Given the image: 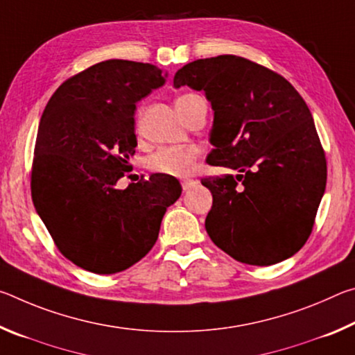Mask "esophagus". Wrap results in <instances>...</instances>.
Wrapping results in <instances>:
<instances>
[{
	"instance_id": "obj_1",
	"label": "esophagus",
	"mask_w": 355,
	"mask_h": 355,
	"mask_svg": "<svg viewBox=\"0 0 355 355\" xmlns=\"http://www.w3.org/2000/svg\"><path fill=\"white\" fill-rule=\"evenodd\" d=\"M194 184H196V182H194V180H191V178L182 180V188H183V191H189Z\"/></svg>"
}]
</instances>
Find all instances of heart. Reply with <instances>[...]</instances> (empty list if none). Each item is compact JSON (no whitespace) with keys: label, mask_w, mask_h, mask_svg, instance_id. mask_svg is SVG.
Masks as SVG:
<instances>
[{"label":"heart","mask_w":355,"mask_h":355,"mask_svg":"<svg viewBox=\"0 0 355 355\" xmlns=\"http://www.w3.org/2000/svg\"><path fill=\"white\" fill-rule=\"evenodd\" d=\"M194 94H184L175 101L177 111L183 107L188 101L196 98ZM199 156V148L196 146H173L156 150L153 155L148 156L147 166L155 172L167 173V175L182 177L191 171L192 164Z\"/></svg>","instance_id":"obj_1"}]
</instances>
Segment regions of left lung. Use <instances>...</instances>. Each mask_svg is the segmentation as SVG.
Instances as JSON below:
<instances>
[{
    "instance_id": "1",
    "label": "left lung",
    "mask_w": 355,
    "mask_h": 355,
    "mask_svg": "<svg viewBox=\"0 0 355 355\" xmlns=\"http://www.w3.org/2000/svg\"><path fill=\"white\" fill-rule=\"evenodd\" d=\"M173 86L205 92L214 111L207 163L238 172L202 180L213 194L211 241L255 266L293 257L310 236L327 180L304 98L284 76L233 55L186 64Z\"/></svg>"
}]
</instances>
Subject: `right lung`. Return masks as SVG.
Wrapping results in <instances>:
<instances>
[{"label": "right lung", "mask_w": 355, "mask_h": 355, "mask_svg": "<svg viewBox=\"0 0 355 355\" xmlns=\"http://www.w3.org/2000/svg\"><path fill=\"white\" fill-rule=\"evenodd\" d=\"M166 76L152 64L107 59L64 81L42 114L33 202L61 254L86 271L116 274L146 257L182 196L166 173L116 186L137 146L136 103Z\"/></svg>", "instance_id": "right-lung-1"}]
</instances>
